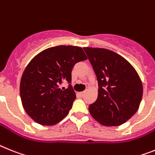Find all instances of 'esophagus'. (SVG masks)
Returning <instances> with one entry per match:
<instances>
[{"mask_svg":"<svg viewBox=\"0 0 155 155\" xmlns=\"http://www.w3.org/2000/svg\"><path fill=\"white\" fill-rule=\"evenodd\" d=\"M79 95H80V96H81V97H83V96L84 95V91L79 92Z\"/></svg>","mask_w":155,"mask_h":155,"instance_id":"34e87169","label":"esophagus"}]
</instances>
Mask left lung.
<instances>
[{
    "instance_id": "left-lung-1",
    "label": "left lung",
    "mask_w": 155,
    "mask_h": 155,
    "mask_svg": "<svg viewBox=\"0 0 155 155\" xmlns=\"http://www.w3.org/2000/svg\"><path fill=\"white\" fill-rule=\"evenodd\" d=\"M98 84V95L89 106L94 119L105 126H118L132 117L143 96L140 76L117 53L101 48H84Z\"/></svg>"
}]
</instances>
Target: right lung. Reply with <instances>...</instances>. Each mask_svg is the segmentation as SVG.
Masks as SVG:
<instances>
[{"instance_id": "add662e5", "label": "right lung", "mask_w": 155, "mask_h": 155, "mask_svg": "<svg viewBox=\"0 0 155 155\" xmlns=\"http://www.w3.org/2000/svg\"><path fill=\"white\" fill-rule=\"evenodd\" d=\"M87 59L82 48L58 45L35 56L25 68L20 82V97L26 113L42 125H53L68 115L75 99L71 70ZM67 81V88L59 87Z\"/></svg>"}]
</instances>
